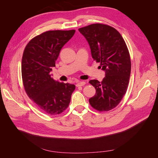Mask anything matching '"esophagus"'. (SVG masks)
I'll use <instances>...</instances> for the list:
<instances>
[{"label": "esophagus", "mask_w": 158, "mask_h": 158, "mask_svg": "<svg viewBox=\"0 0 158 158\" xmlns=\"http://www.w3.org/2000/svg\"><path fill=\"white\" fill-rule=\"evenodd\" d=\"M85 84V82H84V81H82V82H78L76 83V86L78 87V86H83Z\"/></svg>", "instance_id": "1"}]
</instances>
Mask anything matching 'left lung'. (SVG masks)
Instances as JSON below:
<instances>
[{
    "instance_id": "obj_1",
    "label": "left lung",
    "mask_w": 158,
    "mask_h": 158,
    "mask_svg": "<svg viewBox=\"0 0 158 158\" xmlns=\"http://www.w3.org/2000/svg\"><path fill=\"white\" fill-rule=\"evenodd\" d=\"M78 30L88 41L92 58L106 73L101 82H89L96 89L89 102L99 111H109L121 102L128 88L131 62L127 46L120 33L108 25L94 23Z\"/></svg>"
}]
</instances>
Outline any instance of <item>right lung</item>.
Wrapping results in <instances>:
<instances>
[{
  "mask_svg": "<svg viewBox=\"0 0 158 158\" xmlns=\"http://www.w3.org/2000/svg\"><path fill=\"white\" fill-rule=\"evenodd\" d=\"M74 30L47 31L27 44L22 60V76L25 91L41 111L51 115L63 113L69 107L75 85L55 81L51 72L63 47Z\"/></svg>",
  "mask_w": 158,
  "mask_h": 158,
  "instance_id": "obj_1",
  "label": "right lung"
}]
</instances>
